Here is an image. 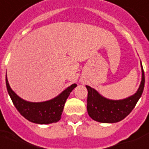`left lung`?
<instances>
[{"mask_svg":"<svg viewBox=\"0 0 149 149\" xmlns=\"http://www.w3.org/2000/svg\"><path fill=\"white\" fill-rule=\"evenodd\" d=\"M142 78L138 90L132 96L121 100L104 97L94 88L86 86L88 91L87 112L93 120L102 123H116L130 114L141 97L144 87V73L141 64Z\"/></svg>","mask_w":149,"mask_h":149,"instance_id":"8db88e82","label":"left lung"}]
</instances>
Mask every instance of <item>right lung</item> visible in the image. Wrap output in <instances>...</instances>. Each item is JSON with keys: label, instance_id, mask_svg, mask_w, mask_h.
Wrapping results in <instances>:
<instances>
[{"label": "right lung", "instance_id": "obj_1", "mask_svg": "<svg viewBox=\"0 0 149 149\" xmlns=\"http://www.w3.org/2000/svg\"><path fill=\"white\" fill-rule=\"evenodd\" d=\"M5 81L8 93L19 113L29 121L40 125L54 123L60 120L67 97H69L70 92L77 86L75 83H74L64 90L57 97L49 101L42 102H31L19 97L11 89L8 82L7 74Z\"/></svg>", "mask_w": 149, "mask_h": 149}]
</instances>
